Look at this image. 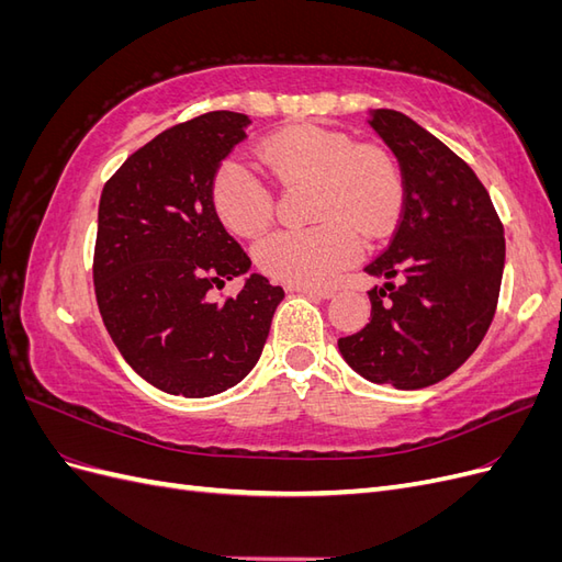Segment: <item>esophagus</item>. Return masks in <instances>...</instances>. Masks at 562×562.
<instances>
[{
    "instance_id": "esophagus-1",
    "label": "esophagus",
    "mask_w": 562,
    "mask_h": 562,
    "mask_svg": "<svg viewBox=\"0 0 562 562\" xmlns=\"http://www.w3.org/2000/svg\"><path fill=\"white\" fill-rule=\"evenodd\" d=\"M288 291H291V293H302V295H314V297H323V300L335 297V288H321V285L291 283V285H288Z\"/></svg>"
}]
</instances>
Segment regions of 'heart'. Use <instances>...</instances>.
Wrapping results in <instances>:
<instances>
[{"label":"heart","instance_id":"1","mask_svg":"<svg viewBox=\"0 0 562 562\" xmlns=\"http://www.w3.org/2000/svg\"><path fill=\"white\" fill-rule=\"evenodd\" d=\"M260 159L281 184L314 182L310 229H281L255 248L267 277L318 285L361 255V234L382 239L403 209V180L384 149L356 145L342 131L302 124L262 143ZM211 201L223 225L239 236H258L271 223L269 187L236 157L217 166Z\"/></svg>","mask_w":562,"mask_h":562}]
</instances>
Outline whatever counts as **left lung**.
Instances as JSON below:
<instances>
[{
	"label": "left lung",
	"instance_id": "obj_1",
	"mask_svg": "<svg viewBox=\"0 0 562 562\" xmlns=\"http://www.w3.org/2000/svg\"><path fill=\"white\" fill-rule=\"evenodd\" d=\"M368 124L394 151L403 211L394 239L366 271L370 323L337 347L361 378L396 389L431 386L479 349L497 310L504 227L471 166L396 110Z\"/></svg>",
	"mask_w": 562,
	"mask_h": 562
}]
</instances>
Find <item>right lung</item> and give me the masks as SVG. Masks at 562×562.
Listing matches in <instances>:
<instances>
[{"label":"right lung","instance_id":"obj_1","mask_svg":"<svg viewBox=\"0 0 562 562\" xmlns=\"http://www.w3.org/2000/svg\"><path fill=\"white\" fill-rule=\"evenodd\" d=\"M248 124L246 114L217 110L166 128L100 194L98 310L126 363L166 394L203 398L239 384L283 300L262 274H250L236 297H209L250 269L211 201L217 166Z\"/></svg>","mask_w":562,"mask_h":562}]
</instances>
